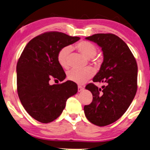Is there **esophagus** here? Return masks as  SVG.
Here are the masks:
<instances>
[{"instance_id":"1","label":"esophagus","mask_w":150,"mask_h":150,"mask_svg":"<svg viewBox=\"0 0 150 150\" xmlns=\"http://www.w3.org/2000/svg\"><path fill=\"white\" fill-rule=\"evenodd\" d=\"M83 90V87L81 86H78V92H81Z\"/></svg>"}]
</instances>
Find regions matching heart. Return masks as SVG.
Listing matches in <instances>:
<instances>
[{
	"instance_id": "1",
	"label": "heart",
	"mask_w": 150,
	"mask_h": 150,
	"mask_svg": "<svg viewBox=\"0 0 150 150\" xmlns=\"http://www.w3.org/2000/svg\"><path fill=\"white\" fill-rule=\"evenodd\" d=\"M75 48L87 58H91L93 61H96L95 56L97 54V49L93 43L89 41L83 40L77 43L75 45ZM70 51H71V48L69 47H65L59 50L57 53V62L63 69H68L69 67ZM95 73L93 68L90 67L83 69H74L68 72L67 77L70 81L78 84H83L93 76Z\"/></svg>"
}]
</instances>
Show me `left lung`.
<instances>
[{"label":"left lung","instance_id":"8db88e82","mask_svg":"<svg viewBox=\"0 0 150 150\" xmlns=\"http://www.w3.org/2000/svg\"><path fill=\"white\" fill-rule=\"evenodd\" d=\"M86 39L101 47L103 62L93 81L105 85L102 88L93 83L86 86L93 94V101L84 105L83 110L90 122L105 126L118 120L134 98L137 91V61L126 43L115 34L97 33Z\"/></svg>","mask_w":150,"mask_h":150}]
</instances>
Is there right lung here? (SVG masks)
<instances>
[{
    "label": "right lung",
    "mask_w": 150,
    "mask_h": 150,
    "mask_svg": "<svg viewBox=\"0 0 150 150\" xmlns=\"http://www.w3.org/2000/svg\"><path fill=\"white\" fill-rule=\"evenodd\" d=\"M80 39L59 31L42 33L31 40L16 66L17 91L22 105L35 120L48 123L62 112L67 99L77 92L71 81L50 85L51 78H66L57 55L59 50Z\"/></svg>",
    "instance_id": "obj_1"
}]
</instances>
